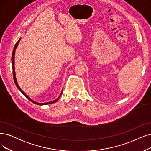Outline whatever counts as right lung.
Masks as SVG:
<instances>
[{"mask_svg": "<svg viewBox=\"0 0 151 151\" xmlns=\"http://www.w3.org/2000/svg\"><path fill=\"white\" fill-rule=\"evenodd\" d=\"M20 38L19 40V41H18L17 43H16V44H15V46H14V51H13V52H12V69H13V77H14V82H15V85H16V86L17 87V88H19L20 90V92L25 95L26 97L28 99H29V100H30L32 102H33V104H37V105H47V104H53V103H55V102H56L58 100H59V99L60 98V96H61V94H62V93H63V92H62V93H61V95H59V97L56 99V100H54V101H51V102H47V103H44V104H39V103H37V102H36V101H33V100H32L31 99H29L28 96L24 93V92L23 91V90L20 88V87L19 86V85H18V83H17V80H16V77H15V67H14V58H15V50H16V48H17V46H18V45H19V41H20Z\"/></svg>", "mask_w": 151, "mask_h": 151, "instance_id": "obj_1", "label": "right lung"}]
</instances>
